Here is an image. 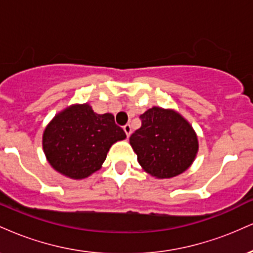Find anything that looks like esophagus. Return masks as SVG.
<instances>
[{
  "instance_id": "esophagus-1",
  "label": "esophagus",
  "mask_w": 253,
  "mask_h": 253,
  "mask_svg": "<svg viewBox=\"0 0 253 253\" xmlns=\"http://www.w3.org/2000/svg\"><path fill=\"white\" fill-rule=\"evenodd\" d=\"M124 130H125V133H126V135L129 136L130 133H132V127H130V125H128V124L125 125Z\"/></svg>"
}]
</instances>
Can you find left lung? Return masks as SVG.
Segmentation results:
<instances>
[{"instance_id":"obj_1","label":"left lung","mask_w":253,"mask_h":253,"mask_svg":"<svg viewBox=\"0 0 253 253\" xmlns=\"http://www.w3.org/2000/svg\"><path fill=\"white\" fill-rule=\"evenodd\" d=\"M141 126L129 144L141 168L156 178L181 175L193 164L199 151L191 125L173 109L152 107L140 115Z\"/></svg>"}]
</instances>
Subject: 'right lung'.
Wrapping results in <instances>:
<instances>
[{"label":"right lung","mask_w":253,"mask_h":253,"mask_svg":"<svg viewBox=\"0 0 253 253\" xmlns=\"http://www.w3.org/2000/svg\"><path fill=\"white\" fill-rule=\"evenodd\" d=\"M125 138L113 114H97L88 103L74 104L46 126L42 149L54 170L69 178L83 179L100 170L112 145Z\"/></svg>","instance_id":"add662e5"}]
</instances>
